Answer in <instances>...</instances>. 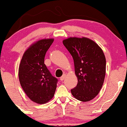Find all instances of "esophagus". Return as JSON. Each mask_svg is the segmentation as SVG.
I'll use <instances>...</instances> for the list:
<instances>
[{"instance_id": "34e87169", "label": "esophagus", "mask_w": 127, "mask_h": 127, "mask_svg": "<svg viewBox=\"0 0 127 127\" xmlns=\"http://www.w3.org/2000/svg\"><path fill=\"white\" fill-rule=\"evenodd\" d=\"M66 76V74H63V76H62V77L60 78V80H61V81H63L65 79Z\"/></svg>"}]
</instances>
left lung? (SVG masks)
Here are the masks:
<instances>
[{
    "instance_id": "left-lung-1",
    "label": "left lung",
    "mask_w": 127,
    "mask_h": 127,
    "mask_svg": "<svg viewBox=\"0 0 127 127\" xmlns=\"http://www.w3.org/2000/svg\"><path fill=\"white\" fill-rule=\"evenodd\" d=\"M63 44L73 57L78 83L71 93L77 100L93 99L103 86L106 74V58L102 48L88 38L70 37Z\"/></svg>"
}]
</instances>
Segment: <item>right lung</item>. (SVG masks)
<instances>
[{
	"mask_svg": "<svg viewBox=\"0 0 127 127\" xmlns=\"http://www.w3.org/2000/svg\"><path fill=\"white\" fill-rule=\"evenodd\" d=\"M54 39H44L31 44L24 53L18 69L21 86L28 97L38 104H44L53 98L57 78L51 75L44 64L46 52Z\"/></svg>",
	"mask_w": 127,
	"mask_h": 127,
	"instance_id": "obj_1",
	"label": "right lung"
}]
</instances>
